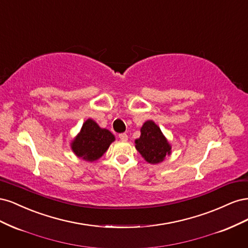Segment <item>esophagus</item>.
I'll return each mask as SVG.
<instances>
[{
  "label": "esophagus",
  "instance_id": "34e87169",
  "mask_svg": "<svg viewBox=\"0 0 248 248\" xmlns=\"http://www.w3.org/2000/svg\"><path fill=\"white\" fill-rule=\"evenodd\" d=\"M119 138H120V140H121L122 141H126L127 140H128V136H127L126 133H121V134H119Z\"/></svg>",
  "mask_w": 248,
  "mask_h": 248
}]
</instances>
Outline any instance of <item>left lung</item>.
Listing matches in <instances>:
<instances>
[{
	"instance_id": "left-lung-1",
	"label": "left lung",
	"mask_w": 248,
	"mask_h": 248,
	"mask_svg": "<svg viewBox=\"0 0 248 248\" xmlns=\"http://www.w3.org/2000/svg\"><path fill=\"white\" fill-rule=\"evenodd\" d=\"M142 158L151 164L160 163L171 154V146L159 126L148 120L140 127V137L134 140Z\"/></svg>"
}]
</instances>
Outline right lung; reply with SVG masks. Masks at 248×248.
<instances>
[{"label": "right lung", "mask_w": 248, "mask_h": 248, "mask_svg": "<svg viewBox=\"0 0 248 248\" xmlns=\"http://www.w3.org/2000/svg\"><path fill=\"white\" fill-rule=\"evenodd\" d=\"M115 140V136L109 130L101 128L93 119H88L78 136L71 140L70 147L78 158L93 162L102 157Z\"/></svg>", "instance_id": "obj_1"}]
</instances>
